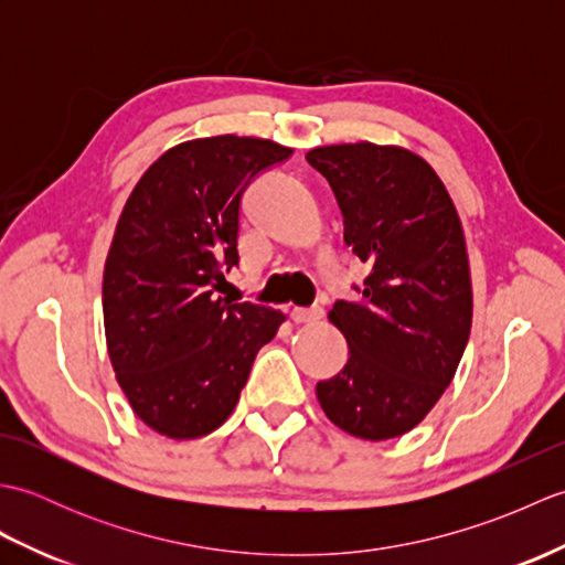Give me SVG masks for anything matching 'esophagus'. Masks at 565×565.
Returning <instances> with one entry per match:
<instances>
[{
  "mask_svg": "<svg viewBox=\"0 0 565 565\" xmlns=\"http://www.w3.org/2000/svg\"><path fill=\"white\" fill-rule=\"evenodd\" d=\"M322 316V308L313 306V308H294L291 310V320L294 322H318Z\"/></svg>",
  "mask_w": 565,
  "mask_h": 565,
  "instance_id": "1",
  "label": "esophagus"
}]
</instances>
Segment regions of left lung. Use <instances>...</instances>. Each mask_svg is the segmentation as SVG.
Wrapping results in <instances>:
<instances>
[{
    "instance_id": "8db88e82",
    "label": "left lung",
    "mask_w": 565,
    "mask_h": 565,
    "mask_svg": "<svg viewBox=\"0 0 565 565\" xmlns=\"http://www.w3.org/2000/svg\"><path fill=\"white\" fill-rule=\"evenodd\" d=\"M306 160L334 191L344 243L371 267L356 296L328 316L350 359L316 386L320 407L352 437H401L447 391L471 334L459 213L437 172L405 148L344 142Z\"/></svg>"
}]
</instances>
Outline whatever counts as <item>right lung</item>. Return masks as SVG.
<instances>
[{"label":"right lung","instance_id":"obj_1","mask_svg":"<svg viewBox=\"0 0 565 565\" xmlns=\"http://www.w3.org/2000/svg\"><path fill=\"white\" fill-rule=\"evenodd\" d=\"M291 152L262 138L189 140L130 191L104 267L106 344L134 413L164 437L221 427L284 322L279 310L221 294L239 262L245 189Z\"/></svg>","mask_w":565,"mask_h":565}]
</instances>
